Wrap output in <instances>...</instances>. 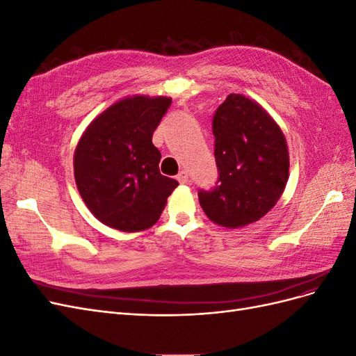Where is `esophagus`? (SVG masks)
Listing matches in <instances>:
<instances>
[{
    "label": "esophagus",
    "mask_w": 356,
    "mask_h": 356,
    "mask_svg": "<svg viewBox=\"0 0 356 356\" xmlns=\"http://www.w3.org/2000/svg\"><path fill=\"white\" fill-rule=\"evenodd\" d=\"M177 179L181 182V184H186V182H188V174H187V170H181L179 174L177 175Z\"/></svg>",
    "instance_id": "esophagus-1"
}]
</instances>
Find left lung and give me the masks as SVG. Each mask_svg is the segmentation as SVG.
I'll list each match as a JSON object with an SVG mask.
<instances>
[{
  "label": "left lung",
  "mask_w": 356,
  "mask_h": 356,
  "mask_svg": "<svg viewBox=\"0 0 356 356\" xmlns=\"http://www.w3.org/2000/svg\"><path fill=\"white\" fill-rule=\"evenodd\" d=\"M218 179L199 190L200 207L222 227L238 229L270 211L288 181L285 136L257 102L230 93L212 117Z\"/></svg>",
  "instance_id": "obj_1"
}]
</instances>
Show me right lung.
<instances>
[{"mask_svg":"<svg viewBox=\"0 0 356 356\" xmlns=\"http://www.w3.org/2000/svg\"><path fill=\"white\" fill-rule=\"evenodd\" d=\"M169 98L134 96L90 123L75 148L74 177L90 212L108 227L145 230L160 218L177 179L160 174L153 134Z\"/></svg>","mask_w":356,"mask_h":356,"instance_id":"add662e5","label":"right lung"}]
</instances>
